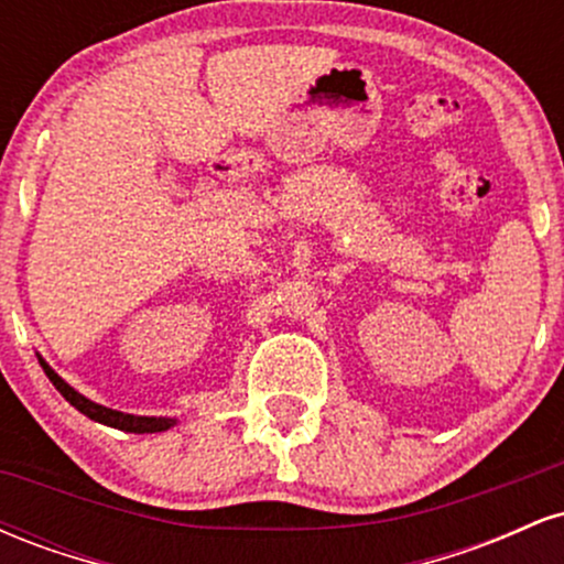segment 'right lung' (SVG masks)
<instances>
[{"label":"right lung","instance_id":"add662e5","mask_svg":"<svg viewBox=\"0 0 564 564\" xmlns=\"http://www.w3.org/2000/svg\"><path fill=\"white\" fill-rule=\"evenodd\" d=\"M36 358H39V366H42L44 373H47V379L55 384V390L61 392L63 398H66L68 403L76 408V411H82L84 416L93 419V422H97V424L113 426V430H121V432H134V435H153V432H166V430H172L174 424H177V416H134V413L113 411V408L95 403V400L84 398L79 390H74V387H70L66 379L57 377V373L53 371V366H50L47 360L42 358V355H36Z\"/></svg>","mask_w":564,"mask_h":564}]
</instances>
